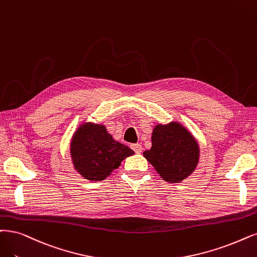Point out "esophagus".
Returning <instances> with one entry per match:
<instances>
[{"instance_id":"34e87169","label":"esophagus","mask_w":257,"mask_h":257,"mask_svg":"<svg viewBox=\"0 0 257 257\" xmlns=\"http://www.w3.org/2000/svg\"><path fill=\"white\" fill-rule=\"evenodd\" d=\"M131 148L135 150V153L136 154H141L142 153V150H143V148H142V145L141 144H132L131 145Z\"/></svg>"}]
</instances>
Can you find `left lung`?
Here are the masks:
<instances>
[{"label": "left lung", "instance_id": "8db88e82", "mask_svg": "<svg viewBox=\"0 0 257 257\" xmlns=\"http://www.w3.org/2000/svg\"><path fill=\"white\" fill-rule=\"evenodd\" d=\"M143 155L166 182L180 183L195 172L200 147L182 123L170 121L157 123L151 135V148Z\"/></svg>", "mask_w": 257, "mask_h": 257}]
</instances>
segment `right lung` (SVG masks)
Returning <instances> with one entry per match:
<instances>
[{"mask_svg": "<svg viewBox=\"0 0 257 257\" xmlns=\"http://www.w3.org/2000/svg\"><path fill=\"white\" fill-rule=\"evenodd\" d=\"M134 154L128 146L114 140L106 126L91 121L80 123L70 143L74 169L89 181H102Z\"/></svg>", "mask_w": 257, "mask_h": 257, "instance_id": "1", "label": "right lung"}]
</instances>
